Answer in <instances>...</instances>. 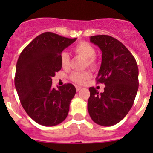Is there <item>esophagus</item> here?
<instances>
[{
    "label": "esophagus",
    "mask_w": 153,
    "mask_h": 153,
    "mask_svg": "<svg viewBox=\"0 0 153 153\" xmlns=\"http://www.w3.org/2000/svg\"><path fill=\"white\" fill-rule=\"evenodd\" d=\"M75 87H76V91H77V92H78V91H79L80 89H81V88H82L81 86H75Z\"/></svg>",
    "instance_id": "1"
}]
</instances>
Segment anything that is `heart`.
I'll return each instance as SVG.
<instances>
[{
  "instance_id": "1",
  "label": "heart",
  "mask_w": 153,
  "mask_h": 153,
  "mask_svg": "<svg viewBox=\"0 0 153 153\" xmlns=\"http://www.w3.org/2000/svg\"><path fill=\"white\" fill-rule=\"evenodd\" d=\"M73 52L76 55H81L85 58V67H88L94 69L97 66V60L95 57V49L92 45L86 41H81L73 47ZM60 62L63 69H68L70 67V57L69 54L63 52L60 55ZM90 78V74L87 71L82 72H72L69 78L76 84H83Z\"/></svg>"
}]
</instances>
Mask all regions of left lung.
Returning <instances> with one entry per match:
<instances>
[{
	"mask_svg": "<svg viewBox=\"0 0 153 153\" xmlns=\"http://www.w3.org/2000/svg\"><path fill=\"white\" fill-rule=\"evenodd\" d=\"M102 51L97 84H104V92L89 87L87 109L94 122L104 126L118 124L133 105L138 89V68L133 55L124 44L106 35L90 37Z\"/></svg>",
	"mask_w": 153,
	"mask_h": 153,
	"instance_id": "left-lung-1",
	"label": "left lung"
}]
</instances>
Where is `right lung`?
<instances>
[{"label":"right lung","mask_w":153,"mask_h":153,"mask_svg":"<svg viewBox=\"0 0 153 153\" xmlns=\"http://www.w3.org/2000/svg\"><path fill=\"white\" fill-rule=\"evenodd\" d=\"M76 39L44 32L32 40L18 58L15 88L23 108L38 124L55 126L67 118L76 89L69 83L55 89L52 78L62 67L61 52Z\"/></svg>","instance_id":"obj_1"}]
</instances>
